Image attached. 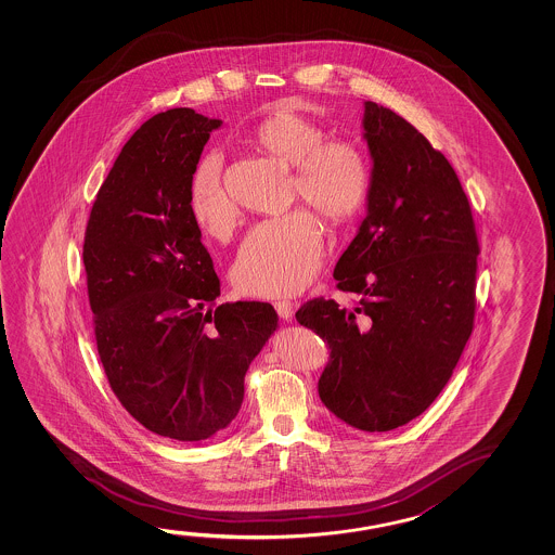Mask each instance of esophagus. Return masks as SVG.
I'll use <instances>...</instances> for the list:
<instances>
[{
	"label": "esophagus",
	"mask_w": 555,
	"mask_h": 555,
	"mask_svg": "<svg viewBox=\"0 0 555 555\" xmlns=\"http://www.w3.org/2000/svg\"><path fill=\"white\" fill-rule=\"evenodd\" d=\"M274 309H276L279 318L286 319V321L294 315V304L291 300L274 301Z\"/></svg>",
	"instance_id": "esophagus-1"
}]
</instances>
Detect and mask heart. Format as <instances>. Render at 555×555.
<instances>
[{
    "label": "heart",
    "instance_id": "1",
    "mask_svg": "<svg viewBox=\"0 0 555 555\" xmlns=\"http://www.w3.org/2000/svg\"><path fill=\"white\" fill-rule=\"evenodd\" d=\"M254 145L294 166L292 195L318 210L328 224H345L362 209L370 190V168L358 146L327 141L325 129L292 109H276L255 128ZM195 224L212 237L236 228V201L222 178V160L210 153L190 183ZM323 255L319 220L308 210L264 220L249 232L234 263V284L249 296H291L315 276Z\"/></svg>",
    "mask_w": 555,
    "mask_h": 555
}]
</instances>
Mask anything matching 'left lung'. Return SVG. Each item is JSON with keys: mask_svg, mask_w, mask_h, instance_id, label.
<instances>
[{"mask_svg": "<svg viewBox=\"0 0 555 555\" xmlns=\"http://www.w3.org/2000/svg\"><path fill=\"white\" fill-rule=\"evenodd\" d=\"M367 215L335 267L354 308L315 298L296 319L327 343L319 397L362 431L409 424L443 391L474 325L473 212L446 156L392 109L364 102Z\"/></svg>", "mask_w": 555, "mask_h": 555, "instance_id": "obj_1", "label": "left lung"}]
</instances>
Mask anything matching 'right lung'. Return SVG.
I'll list each match as a JSON object with an SVG mask.
<instances>
[{"label": "right lung", "instance_id": "obj_1", "mask_svg": "<svg viewBox=\"0 0 555 555\" xmlns=\"http://www.w3.org/2000/svg\"><path fill=\"white\" fill-rule=\"evenodd\" d=\"M220 126L191 108L146 119L96 193L82 246L109 387L139 424L176 441L232 424L247 367L279 321L264 301L217 304L190 183Z\"/></svg>", "mask_w": 555, "mask_h": 555}]
</instances>
